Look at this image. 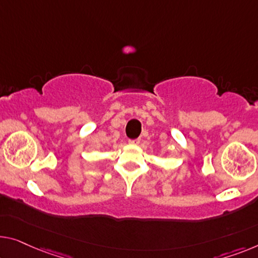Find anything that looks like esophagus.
<instances>
[{
    "instance_id": "esophagus-1",
    "label": "esophagus",
    "mask_w": 258,
    "mask_h": 258,
    "mask_svg": "<svg viewBox=\"0 0 258 258\" xmlns=\"http://www.w3.org/2000/svg\"><path fill=\"white\" fill-rule=\"evenodd\" d=\"M140 142V139H134V140H130L128 144L131 145H138Z\"/></svg>"
}]
</instances>
